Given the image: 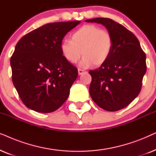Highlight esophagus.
Masks as SVG:
<instances>
[{
  "label": "esophagus",
  "instance_id": "esophagus-1",
  "mask_svg": "<svg viewBox=\"0 0 156 156\" xmlns=\"http://www.w3.org/2000/svg\"><path fill=\"white\" fill-rule=\"evenodd\" d=\"M85 72H86V71H84V70H83L82 69H78V73L80 75L82 74L83 73H85Z\"/></svg>",
  "mask_w": 156,
  "mask_h": 156
}]
</instances>
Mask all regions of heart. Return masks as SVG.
Here are the masks:
<instances>
[{
    "label": "heart",
    "instance_id": "b5f03b06",
    "mask_svg": "<svg viewBox=\"0 0 156 156\" xmlns=\"http://www.w3.org/2000/svg\"><path fill=\"white\" fill-rule=\"evenodd\" d=\"M113 37L108 30L94 25H84L72 34L71 40H64L60 50L66 60L76 63L82 56L83 67L103 65L109 58Z\"/></svg>",
    "mask_w": 156,
    "mask_h": 156
}]
</instances>
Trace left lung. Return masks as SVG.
I'll return each mask as SVG.
<instances>
[{
  "instance_id": "obj_1",
  "label": "left lung",
  "mask_w": 156,
  "mask_h": 156,
  "mask_svg": "<svg viewBox=\"0 0 156 156\" xmlns=\"http://www.w3.org/2000/svg\"><path fill=\"white\" fill-rule=\"evenodd\" d=\"M85 21L101 23L113 37L109 58L99 68L89 72L91 76L89 87L91 99L108 112L122 109L141 90L147 67L146 53L134 34L112 19L97 18Z\"/></svg>"
}]
</instances>
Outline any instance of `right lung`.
Masks as SVG:
<instances>
[{
    "label": "right lung",
    "mask_w": 156,
    "mask_h": 156,
    "mask_svg": "<svg viewBox=\"0 0 156 156\" xmlns=\"http://www.w3.org/2000/svg\"><path fill=\"white\" fill-rule=\"evenodd\" d=\"M80 23H48L18 42L10 57L12 80L27 108L50 113L67 99L78 70L63 57L60 44L66 34Z\"/></svg>",
    "instance_id": "right-lung-1"
}]
</instances>
